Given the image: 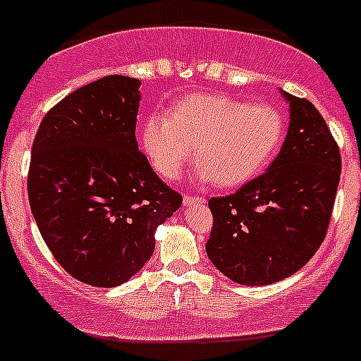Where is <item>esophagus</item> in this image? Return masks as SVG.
<instances>
[{
	"mask_svg": "<svg viewBox=\"0 0 361 361\" xmlns=\"http://www.w3.org/2000/svg\"><path fill=\"white\" fill-rule=\"evenodd\" d=\"M204 197L201 196H185L183 197V204L185 207H190V204H203Z\"/></svg>",
	"mask_w": 361,
	"mask_h": 361,
	"instance_id": "obj_1",
	"label": "esophagus"
}]
</instances>
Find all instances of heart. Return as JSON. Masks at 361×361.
<instances>
[{"instance_id": "heart-1", "label": "heart", "mask_w": 361, "mask_h": 361, "mask_svg": "<svg viewBox=\"0 0 361 361\" xmlns=\"http://www.w3.org/2000/svg\"><path fill=\"white\" fill-rule=\"evenodd\" d=\"M283 137V119L267 103L247 104L226 94H194L151 116L142 147L160 176L174 180L194 157L200 176L222 188L247 183L262 173Z\"/></svg>"}]
</instances>
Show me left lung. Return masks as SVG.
I'll return each mask as SVG.
<instances>
[{
    "instance_id": "8db88e82",
    "label": "left lung",
    "mask_w": 361,
    "mask_h": 361,
    "mask_svg": "<svg viewBox=\"0 0 361 361\" xmlns=\"http://www.w3.org/2000/svg\"><path fill=\"white\" fill-rule=\"evenodd\" d=\"M290 124L264 174L235 194L208 201L214 226L207 255L240 285L281 281L317 252L331 219L342 171L338 144L313 103L283 92Z\"/></svg>"
}]
</instances>
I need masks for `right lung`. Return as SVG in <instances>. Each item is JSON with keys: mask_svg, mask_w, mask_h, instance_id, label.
Returning <instances> with one entry per match:
<instances>
[{"mask_svg": "<svg viewBox=\"0 0 361 361\" xmlns=\"http://www.w3.org/2000/svg\"><path fill=\"white\" fill-rule=\"evenodd\" d=\"M140 82L121 74L80 87L40 123L28 200L44 242L78 281L117 287L144 267L154 230L183 197L135 139Z\"/></svg>", "mask_w": 361, "mask_h": 361, "instance_id": "add662e5", "label": "right lung"}]
</instances>
